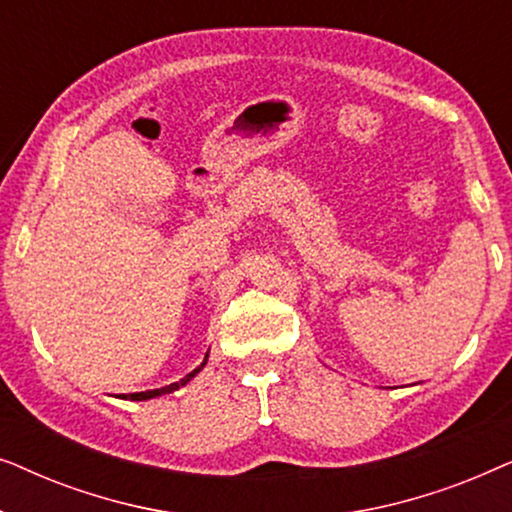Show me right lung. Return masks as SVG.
Wrapping results in <instances>:
<instances>
[{"label": "right lung", "instance_id": "obj_1", "mask_svg": "<svg viewBox=\"0 0 512 512\" xmlns=\"http://www.w3.org/2000/svg\"><path fill=\"white\" fill-rule=\"evenodd\" d=\"M207 359H209V352L205 354V361H202L200 366L193 370V373H188V375L184 377V380H179V382H172V384H167V387H160V389H151V391H137V394H123L121 398H125V401H149V398H158V396H163V394H172V391H177L179 387H186V384L191 382L193 377L198 375L200 370L207 366Z\"/></svg>", "mask_w": 512, "mask_h": 512}]
</instances>
